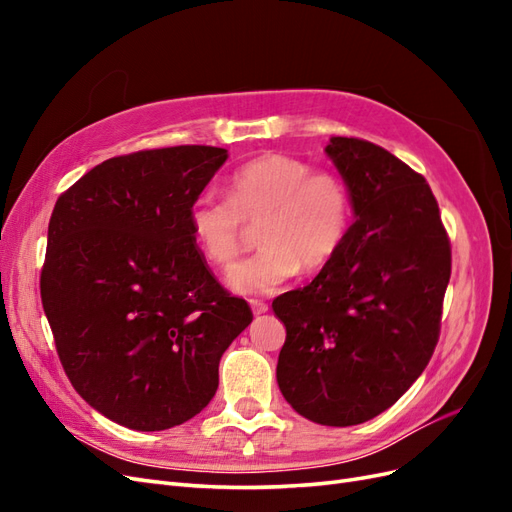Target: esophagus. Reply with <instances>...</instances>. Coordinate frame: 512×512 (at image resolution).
I'll use <instances>...</instances> for the list:
<instances>
[{"instance_id":"esophagus-1","label":"esophagus","mask_w":512,"mask_h":512,"mask_svg":"<svg viewBox=\"0 0 512 512\" xmlns=\"http://www.w3.org/2000/svg\"><path fill=\"white\" fill-rule=\"evenodd\" d=\"M250 305H252V312H254L256 316H260V314H265V312H269V305H267L265 301H258V299H250Z\"/></svg>"}]
</instances>
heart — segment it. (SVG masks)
Masks as SVG:
<instances>
[{
    "label": "heart",
    "mask_w": 512,
    "mask_h": 512,
    "mask_svg": "<svg viewBox=\"0 0 512 512\" xmlns=\"http://www.w3.org/2000/svg\"><path fill=\"white\" fill-rule=\"evenodd\" d=\"M245 222L260 224L262 247L228 271V284L245 294L273 292L301 267L318 271L342 250L352 224V194L335 170L265 153L232 173L230 198L205 190L188 211L194 243L218 267L237 258Z\"/></svg>",
    "instance_id": "b5f03b06"
}]
</instances>
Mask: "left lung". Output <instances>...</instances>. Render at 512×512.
Masks as SVG:
<instances>
[{"label": "left lung", "mask_w": 512, "mask_h": 512, "mask_svg": "<svg viewBox=\"0 0 512 512\" xmlns=\"http://www.w3.org/2000/svg\"><path fill=\"white\" fill-rule=\"evenodd\" d=\"M356 222L312 284L280 294L277 384L309 421H369L423 374L440 337L451 241L429 183L363 138L333 136Z\"/></svg>", "instance_id": "8db88e82"}]
</instances>
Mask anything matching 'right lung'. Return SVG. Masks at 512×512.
<instances>
[{
	"label": "right lung",
	"mask_w": 512,
	"mask_h": 512,
	"mask_svg": "<svg viewBox=\"0 0 512 512\" xmlns=\"http://www.w3.org/2000/svg\"><path fill=\"white\" fill-rule=\"evenodd\" d=\"M226 149H143L91 168L57 198L40 297L66 376L136 431L190 421L218 391L224 350L252 309L190 235L192 200Z\"/></svg>",
	"instance_id": "obj_1"
}]
</instances>
